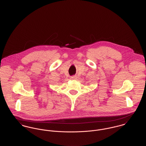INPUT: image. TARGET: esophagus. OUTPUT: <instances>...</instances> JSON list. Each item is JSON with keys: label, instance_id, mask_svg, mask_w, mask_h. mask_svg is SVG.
<instances>
[{"label": "esophagus", "instance_id": "34e87169", "mask_svg": "<svg viewBox=\"0 0 146 146\" xmlns=\"http://www.w3.org/2000/svg\"><path fill=\"white\" fill-rule=\"evenodd\" d=\"M77 78V77L76 76H73L71 77V79H72V80H76Z\"/></svg>", "mask_w": 146, "mask_h": 146}]
</instances>
